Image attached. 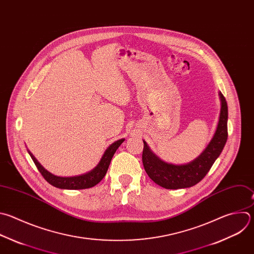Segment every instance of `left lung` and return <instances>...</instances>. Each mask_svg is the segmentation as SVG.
Instances as JSON below:
<instances>
[{
    "label": "left lung",
    "instance_id": "obj_1",
    "mask_svg": "<svg viewBox=\"0 0 254 254\" xmlns=\"http://www.w3.org/2000/svg\"><path fill=\"white\" fill-rule=\"evenodd\" d=\"M221 109L216 131L209 144L202 153L193 161L176 165L159 159L143 141L142 163L147 176L156 185L166 190H179L190 188L198 184L209 172L212 164L221 153L227 140L228 110L225 98L219 93Z\"/></svg>",
    "mask_w": 254,
    "mask_h": 254
}]
</instances>
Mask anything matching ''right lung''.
<instances>
[{"instance_id": "add662e5", "label": "right lung", "mask_w": 254, "mask_h": 254, "mask_svg": "<svg viewBox=\"0 0 254 254\" xmlns=\"http://www.w3.org/2000/svg\"><path fill=\"white\" fill-rule=\"evenodd\" d=\"M125 138L119 139L115 141L113 144H111L108 149L105 151L101 161L99 164L94 168V170L86 175L78 176V177H71V178H61L54 176L50 174L48 171L38 162V160L35 158V156L29 151L34 163L36 164L38 171L41 173L43 178L52 186L63 189V190H84L90 189L98 185L106 176L109 165L111 163V160L119 148V146L124 142Z\"/></svg>"}]
</instances>
